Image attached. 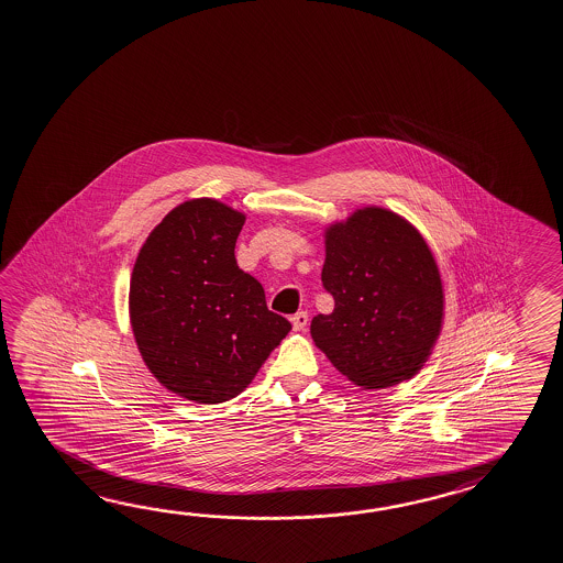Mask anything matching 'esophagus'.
I'll use <instances>...</instances> for the list:
<instances>
[{
  "instance_id": "obj_1",
  "label": "esophagus",
  "mask_w": 563,
  "mask_h": 563,
  "mask_svg": "<svg viewBox=\"0 0 563 563\" xmlns=\"http://www.w3.org/2000/svg\"><path fill=\"white\" fill-rule=\"evenodd\" d=\"M291 327L296 332H301L308 327V314L306 312H298V314L291 316Z\"/></svg>"
}]
</instances>
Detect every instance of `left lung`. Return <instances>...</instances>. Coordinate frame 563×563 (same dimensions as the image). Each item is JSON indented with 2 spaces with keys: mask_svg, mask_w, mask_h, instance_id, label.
Segmentation results:
<instances>
[{
  "mask_svg": "<svg viewBox=\"0 0 563 563\" xmlns=\"http://www.w3.org/2000/svg\"><path fill=\"white\" fill-rule=\"evenodd\" d=\"M322 284L334 298L310 334L328 361L363 389L418 375L444 322L432 249L413 224L380 207L356 209L324 231Z\"/></svg>",
  "mask_w": 563,
  "mask_h": 563,
  "instance_id": "1",
  "label": "left lung"
}]
</instances>
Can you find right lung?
Here are the masks:
<instances>
[{
	"mask_svg": "<svg viewBox=\"0 0 563 563\" xmlns=\"http://www.w3.org/2000/svg\"><path fill=\"white\" fill-rule=\"evenodd\" d=\"M243 224V212L214 198L186 200L145 239L131 272L142 358L168 391L197 404L236 397L291 330L236 265Z\"/></svg>",
	"mask_w": 563,
	"mask_h": 563,
	"instance_id": "1",
	"label": "right lung"
}]
</instances>
